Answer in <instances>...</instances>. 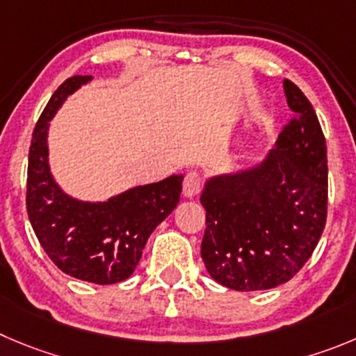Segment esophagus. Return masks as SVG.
I'll return each mask as SVG.
<instances>
[{"label": "esophagus", "instance_id": "34e87169", "mask_svg": "<svg viewBox=\"0 0 356 356\" xmlns=\"http://www.w3.org/2000/svg\"><path fill=\"white\" fill-rule=\"evenodd\" d=\"M202 184H204V181H202V175L198 172H188L184 177V182H182V189H184L186 197H197L202 191Z\"/></svg>", "mask_w": 356, "mask_h": 356}]
</instances>
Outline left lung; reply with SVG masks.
<instances>
[{"mask_svg":"<svg viewBox=\"0 0 356 356\" xmlns=\"http://www.w3.org/2000/svg\"><path fill=\"white\" fill-rule=\"evenodd\" d=\"M298 115L261 161L205 181L202 260L214 281L237 291L286 283L311 258L327 219V144L313 105L284 79Z\"/></svg>","mask_w":356,"mask_h":356,"instance_id":"obj_1","label":"left lung"}]
</instances>
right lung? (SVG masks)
Masks as SVG:
<instances>
[{"label": "right lung", "instance_id": "add662e5", "mask_svg": "<svg viewBox=\"0 0 356 356\" xmlns=\"http://www.w3.org/2000/svg\"><path fill=\"white\" fill-rule=\"evenodd\" d=\"M89 75L66 79L35 126L28 163L29 221L43 251L65 274L95 284L121 283L133 274L154 228L179 204L182 174L135 186L103 202L79 200L58 184L49 163V126Z\"/></svg>", "mask_w": 356, "mask_h": 356}]
</instances>
